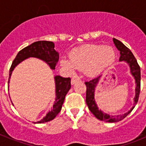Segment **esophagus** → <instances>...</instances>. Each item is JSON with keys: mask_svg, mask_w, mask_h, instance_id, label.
Masks as SVG:
<instances>
[{"mask_svg": "<svg viewBox=\"0 0 146 146\" xmlns=\"http://www.w3.org/2000/svg\"><path fill=\"white\" fill-rule=\"evenodd\" d=\"M77 81H79V80L78 79H74V78H72V80H71V84L72 85H74L75 82H77Z\"/></svg>", "mask_w": 146, "mask_h": 146, "instance_id": "1", "label": "esophagus"}]
</instances>
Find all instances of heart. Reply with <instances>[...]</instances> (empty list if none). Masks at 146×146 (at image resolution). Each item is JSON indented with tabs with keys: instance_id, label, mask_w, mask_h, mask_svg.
Listing matches in <instances>:
<instances>
[{
	"instance_id": "1",
	"label": "heart",
	"mask_w": 146,
	"mask_h": 146,
	"mask_svg": "<svg viewBox=\"0 0 146 146\" xmlns=\"http://www.w3.org/2000/svg\"><path fill=\"white\" fill-rule=\"evenodd\" d=\"M115 53L113 48L99 45L88 44L77 47L70 52L69 59H64L60 64L69 72L74 68H84L88 76H96L113 64Z\"/></svg>"
}]
</instances>
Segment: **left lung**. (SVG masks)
<instances>
[{
  "label": "left lung",
  "instance_id": "8db88e82",
  "mask_svg": "<svg viewBox=\"0 0 146 146\" xmlns=\"http://www.w3.org/2000/svg\"><path fill=\"white\" fill-rule=\"evenodd\" d=\"M113 42L116 48L120 51L119 61H125L128 64L130 68V72L131 75L133 76L135 80V83H136V88H135V96L134 98V106L131 108L129 111L124 113L123 115H110L105 113H103L101 110H99L98 108L97 104L95 102L94 99V93H95V88L97 86L98 82L100 80L101 76L94 78L88 82H86L85 84L86 86V104L88 107L90 111L95 115L96 118H98L100 121H106L110 123H114V122H118V121L123 120L126 118L129 114L131 112V110L134 109L135 104L137 103L138 101L139 96H140V66L137 64L136 58H135L131 50L126 47L124 44L119 40L116 38H113Z\"/></svg>",
  "mask_w": 146,
  "mask_h": 146
}]
</instances>
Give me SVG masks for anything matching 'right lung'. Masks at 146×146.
<instances>
[{
  "mask_svg": "<svg viewBox=\"0 0 146 146\" xmlns=\"http://www.w3.org/2000/svg\"><path fill=\"white\" fill-rule=\"evenodd\" d=\"M55 44L52 42L48 41H38L33 42L28 47L23 48L18 52L15 60H13L9 70V83L10 81L11 73L15 67L28 58H36L46 62L52 69H55L59 59L58 52H56L54 49ZM55 97L52 109L49 111L41 121L35 122L38 123H45L52 121L60 113L62 105L64 104L65 96L71 88V79L69 77H62L60 76H55Z\"/></svg>",
  "mask_w": 146,
  "mask_h": 146,
  "instance_id": "add662e5",
  "label": "right lung"
}]
</instances>
